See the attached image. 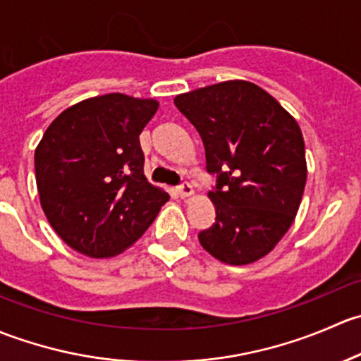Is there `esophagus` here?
I'll list each match as a JSON object with an SVG mask.
<instances>
[{
    "instance_id": "34e87169",
    "label": "esophagus",
    "mask_w": 361,
    "mask_h": 361,
    "mask_svg": "<svg viewBox=\"0 0 361 361\" xmlns=\"http://www.w3.org/2000/svg\"><path fill=\"white\" fill-rule=\"evenodd\" d=\"M176 192H178V195H180L181 199H187V197H190L192 194H194V188H192L190 183L183 181V183H181L180 187L176 188Z\"/></svg>"
}]
</instances>
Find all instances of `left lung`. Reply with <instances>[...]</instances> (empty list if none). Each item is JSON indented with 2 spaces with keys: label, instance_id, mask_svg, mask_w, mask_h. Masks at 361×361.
I'll return each instance as SVG.
<instances>
[{
  "label": "left lung",
  "instance_id": "8db88e82",
  "mask_svg": "<svg viewBox=\"0 0 361 361\" xmlns=\"http://www.w3.org/2000/svg\"><path fill=\"white\" fill-rule=\"evenodd\" d=\"M197 129L207 194L216 218L199 243L216 260L246 265L272 251L288 232L304 194L307 166L300 127L274 97L245 80H228L174 97Z\"/></svg>",
  "mask_w": 361,
  "mask_h": 361
}]
</instances>
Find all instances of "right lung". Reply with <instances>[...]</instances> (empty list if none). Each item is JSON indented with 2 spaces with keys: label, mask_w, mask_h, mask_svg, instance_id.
I'll return each instance as SVG.
<instances>
[{
  "label": "right lung",
  "mask_w": 361,
  "mask_h": 361,
  "mask_svg": "<svg viewBox=\"0 0 361 361\" xmlns=\"http://www.w3.org/2000/svg\"><path fill=\"white\" fill-rule=\"evenodd\" d=\"M159 103L126 94L80 101L49 126L35 152L47 220L78 253L108 258L145 234L169 195L147 181L140 134Z\"/></svg>",
  "instance_id": "obj_1"
}]
</instances>
